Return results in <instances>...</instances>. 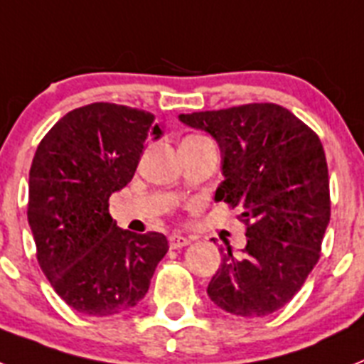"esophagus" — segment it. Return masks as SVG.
Segmentation results:
<instances>
[{
  "label": "esophagus",
  "mask_w": 364,
  "mask_h": 364,
  "mask_svg": "<svg viewBox=\"0 0 364 364\" xmlns=\"http://www.w3.org/2000/svg\"><path fill=\"white\" fill-rule=\"evenodd\" d=\"M168 242H170V248L177 250V248H183V246H188V244H191V239H188V237H183V235L179 233H173L170 235Z\"/></svg>",
  "instance_id": "1"
}]
</instances>
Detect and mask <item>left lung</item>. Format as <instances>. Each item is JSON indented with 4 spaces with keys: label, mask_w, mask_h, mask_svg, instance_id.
Masks as SVG:
<instances>
[{
    "label": "left lung",
    "mask_w": 364,
    "mask_h": 364,
    "mask_svg": "<svg viewBox=\"0 0 364 364\" xmlns=\"http://www.w3.org/2000/svg\"><path fill=\"white\" fill-rule=\"evenodd\" d=\"M179 120L218 142L224 181L215 201L239 207L246 224V248L222 250L207 294L237 316L276 313L320 259L331 215L322 142L276 103L179 114Z\"/></svg>",
    "instance_id": "obj_1"
}]
</instances>
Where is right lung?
<instances>
[{
    "label": "right lung",
    "instance_id": "obj_1",
    "mask_svg": "<svg viewBox=\"0 0 364 364\" xmlns=\"http://www.w3.org/2000/svg\"><path fill=\"white\" fill-rule=\"evenodd\" d=\"M161 135L151 112L90 103L63 116L36 148L27 205L36 259L77 313L133 309L166 255L163 233L125 231L109 213V198L133 179L146 140Z\"/></svg>",
    "mask_w": 364,
    "mask_h": 364
}]
</instances>
